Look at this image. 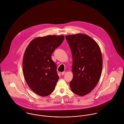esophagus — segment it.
Masks as SVG:
<instances>
[{"mask_svg":"<svg viewBox=\"0 0 124 124\" xmlns=\"http://www.w3.org/2000/svg\"><path fill=\"white\" fill-rule=\"evenodd\" d=\"M65 71H64L62 72V75H64V74H65Z\"/></svg>","mask_w":124,"mask_h":124,"instance_id":"esophagus-1","label":"esophagus"}]
</instances>
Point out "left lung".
Returning <instances> with one entry per match:
<instances>
[{
	"mask_svg": "<svg viewBox=\"0 0 124 124\" xmlns=\"http://www.w3.org/2000/svg\"><path fill=\"white\" fill-rule=\"evenodd\" d=\"M72 57L73 78L71 90L79 96L89 93L98 84L102 73L103 59L96 42L88 35L66 36Z\"/></svg>",
	"mask_w": 124,
	"mask_h": 124,
	"instance_id": "1",
	"label": "left lung"
}]
</instances>
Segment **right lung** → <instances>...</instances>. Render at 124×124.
<instances>
[{"label":"right lung","mask_w":124,"mask_h":124,"mask_svg":"<svg viewBox=\"0 0 124 124\" xmlns=\"http://www.w3.org/2000/svg\"><path fill=\"white\" fill-rule=\"evenodd\" d=\"M64 39L63 35L37 37L26 49L22 63L24 76L30 88L40 96L50 94L59 78L51 56Z\"/></svg>","instance_id":"add662e5"}]
</instances>
